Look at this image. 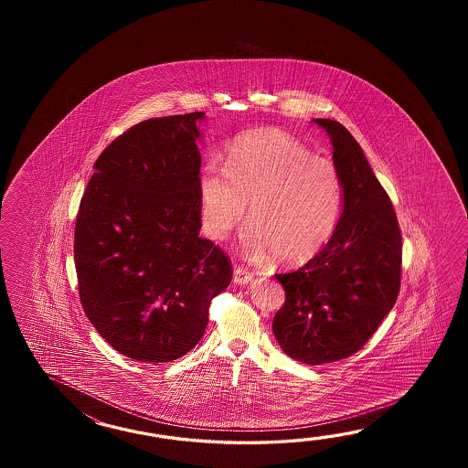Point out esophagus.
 I'll list each match as a JSON object with an SVG mask.
<instances>
[{"label": "esophagus", "instance_id": "esophagus-1", "mask_svg": "<svg viewBox=\"0 0 468 468\" xmlns=\"http://www.w3.org/2000/svg\"><path fill=\"white\" fill-rule=\"evenodd\" d=\"M252 278H254V272H250L248 269L240 268V266H236V269H234L232 279H234L236 284H248L252 281Z\"/></svg>", "mask_w": 468, "mask_h": 468}]
</instances>
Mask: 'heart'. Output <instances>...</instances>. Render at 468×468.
<instances>
[{"instance_id": "heart-1", "label": "heart", "mask_w": 468, "mask_h": 468, "mask_svg": "<svg viewBox=\"0 0 468 468\" xmlns=\"http://www.w3.org/2000/svg\"><path fill=\"white\" fill-rule=\"evenodd\" d=\"M249 204L244 248L252 258L274 252L282 262L313 258L335 234L343 182L333 160L313 155L279 130L249 132L230 144L224 165L210 159L199 177L202 229L228 238Z\"/></svg>"}]
</instances>
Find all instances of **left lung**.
I'll return each instance as SVG.
<instances>
[{
	"label": "left lung",
	"instance_id": "obj_1",
	"mask_svg": "<svg viewBox=\"0 0 468 468\" xmlns=\"http://www.w3.org/2000/svg\"><path fill=\"white\" fill-rule=\"evenodd\" d=\"M313 122L331 137L343 214L314 258L276 274L286 301L274 314L272 331L291 358L321 365L363 348L395 306L403 242L393 204L358 142L336 120Z\"/></svg>",
	"mask_w": 468,
	"mask_h": 468
}]
</instances>
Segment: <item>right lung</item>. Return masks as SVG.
Listing matches in <instances>:
<instances>
[{"instance_id":"obj_1","label":"right lung","mask_w":468,"mask_h":468,"mask_svg":"<svg viewBox=\"0 0 468 468\" xmlns=\"http://www.w3.org/2000/svg\"><path fill=\"white\" fill-rule=\"evenodd\" d=\"M204 112L149 119L100 154L75 222L79 296L100 336L127 358L165 363L199 343L230 259L200 238Z\"/></svg>"}]
</instances>
